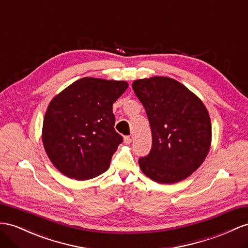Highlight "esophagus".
Listing matches in <instances>:
<instances>
[{
	"instance_id": "1",
	"label": "esophagus",
	"mask_w": 248,
	"mask_h": 248,
	"mask_svg": "<svg viewBox=\"0 0 248 248\" xmlns=\"http://www.w3.org/2000/svg\"><path fill=\"white\" fill-rule=\"evenodd\" d=\"M124 144H130V143L132 142L131 137H130V136H125V137L124 138Z\"/></svg>"
}]
</instances>
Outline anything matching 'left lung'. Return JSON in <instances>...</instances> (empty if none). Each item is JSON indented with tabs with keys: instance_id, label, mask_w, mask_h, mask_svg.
<instances>
[{
	"instance_id": "1",
	"label": "left lung",
	"mask_w": 248,
	"mask_h": 248,
	"mask_svg": "<svg viewBox=\"0 0 248 248\" xmlns=\"http://www.w3.org/2000/svg\"><path fill=\"white\" fill-rule=\"evenodd\" d=\"M132 88L152 131V150L138 160L140 170L158 183L185 180L205 160L211 148L212 123L206 107L170 78L136 79Z\"/></svg>"
}]
</instances>
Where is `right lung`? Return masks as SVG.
Segmentation results:
<instances>
[{
    "mask_svg": "<svg viewBox=\"0 0 248 248\" xmlns=\"http://www.w3.org/2000/svg\"><path fill=\"white\" fill-rule=\"evenodd\" d=\"M128 87L124 80L84 78L50 101L42 140L50 161L62 175L88 180L109 169L123 141L114 129L113 104Z\"/></svg>",
    "mask_w": 248,
    "mask_h": 248,
    "instance_id": "add662e5",
    "label": "right lung"
}]
</instances>
